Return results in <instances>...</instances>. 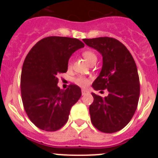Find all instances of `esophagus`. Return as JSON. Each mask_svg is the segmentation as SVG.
Returning a JSON list of instances; mask_svg holds the SVG:
<instances>
[{
  "label": "esophagus",
  "instance_id": "34e87169",
  "mask_svg": "<svg viewBox=\"0 0 158 158\" xmlns=\"http://www.w3.org/2000/svg\"><path fill=\"white\" fill-rule=\"evenodd\" d=\"M88 93H89V91H88V90H86V89H82L81 90V94L83 95V96L88 94Z\"/></svg>",
  "mask_w": 158,
  "mask_h": 158
}]
</instances>
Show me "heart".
Masks as SVG:
<instances>
[{
	"label": "heart",
	"mask_w": 158,
	"mask_h": 158,
	"mask_svg": "<svg viewBox=\"0 0 158 158\" xmlns=\"http://www.w3.org/2000/svg\"><path fill=\"white\" fill-rule=\"evenodd\" d=\"M82 56L87 60V62L90 64H94L97 60V56H96V53L92 50H85L82 52ZM72 67V62L71 61L68 62V68L70 69ZM75 83L77 85L81 86V87H87L90 84V78L87 77L85 76H78L77 77L75 78L74 80Z\"/></svg>",
	"instance_id": "heart-1"
}]
</instances>
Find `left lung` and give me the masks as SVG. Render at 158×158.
I'll return each mask as SVG.
<instances>
[{
  "mask_svg": "<svg viewBox=\"0 0 158 158\" xmlns=\"http://www.w3.org/2000/svg\"><path fill=\"white\" fill-rule=\"evenodd\" d=\"M86 45L103 56V66L93 83L95 90L107 89L108 96L92 93L89 113L93 126L104 133H114L125 127L138 107L140 84L133 57L121 42L111 37L84 39Z\"/></svg>",
  "mask_w": 158,
  "mask_h": 158,
  "instance_id": "1",
  "label": "left lung"
}]
</instances>
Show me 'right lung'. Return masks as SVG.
<instances>
[{"label": "right lung", "instance_id": "add662e5", "mask_svg": "<svg viewBox=\"0 0 158 158\" xmlns=\"http://www.w3.org/2000/svg\"><path fill=\"white\" fill-rule=\"evenodd\" d=\"M84 46L77 39L49 36L38 42L26 56L20 78L22 101L30 120L40 129L62 128L80 99L79 86L71 84L62 90L57 84L59 73L67 72L73 53Z\"/></svg>", "mask_w": 158, "mask_h": 158}]
</instances>
